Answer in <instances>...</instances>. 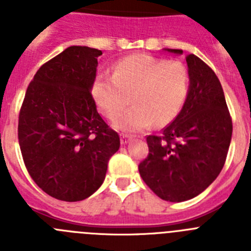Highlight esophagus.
<instances>
[{
  "label": "esophagus",
  "instance_id": "34e87169",
  "mask_svg": "<svg viewBox=\"0 0 251 251\" xmlns=\"http://www.w3.org/2000/svg\"><path fill=\"white\" fill-rule=\"evenodd\" d=\"M129 141H130V136H127V134H122V136H121V143H122V145H127Z\"/></svg>",
  "mask_w": 251,
  "mask_h": 251
}]
</instances>
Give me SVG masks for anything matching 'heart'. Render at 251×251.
<instances>
[{
    "label": "heart",
    "mask_w": 251,
    "mask_h": 251,
    "mask_svg": "<svg viewBox=\"0 0 251 251\" xmlns=\"http://www.w3.org/2000/svg\"><path fill=\"white\" fill-rule=\"evenodd\" d=\"M190 92V73L182 63L147 54L119 60L113 76L99 75L93 98L105 118L114 121L129 104L134 105L114 126L124 132H139L166 126L182 110Z\"/></svg>",
    "instance_id": "1"
}]
</instances>
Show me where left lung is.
I'll return each mask as SVG.
<instances>
[{
	"mask_svg": "<svg viewBox=\"0 0 251 251\" xmlns=\"http://www.w3.org/2000/svg\"><path fill=\"white\" fill-rule=\"evenodd\" d=\"M170 52L182 54L178 49ZM190 92L182 110L162 129L148 136V156L139 175L162 200L194 199L214 182L225 165L232 122L220 80L200 57L186 56Z\"/></svg>",
	"mask_w": 251,
	"mask_h": 251,
	"instance_id": "8db88e82",
	"label": "left lung"
}]
</instances>
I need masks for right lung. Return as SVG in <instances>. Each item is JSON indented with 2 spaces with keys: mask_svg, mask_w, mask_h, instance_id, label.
Segmentation results:
<instances>
[{
  "mask_svg": "<svg viewBox=\"0 0 251 251\" xmlns=\"http://www.w3.org/2000/svg\"><path fill=\"white\" fill-rule=\"evenodd\" d=\"M101 51L70 46L41 65L19 115V143L27 172L44 192L75 202L94 194L119 150L92 95Z\"/></svg>",
  "mask_w": 251,
  "mask_h": 251,
  "instance_id": "obj_1",
  "label": "right lung"
}]
</instances>
